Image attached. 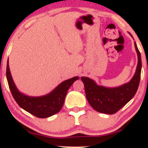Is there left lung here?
I'll list each match as a JSON object with an SVG mask.
<instances>
[{
    "label": "left lung",
    "mask_w": 148,
    "mask_h": 148,
    "mask_svg": "<svg viewBox=\"0 0 148 148\" xmlns=\"http://www.w3.org/2000/svg\"><path fill=\"white\" fill-rule=\"evenodd\" d=\"M138 56L136 72L130 82L117 88H106L98 85L93 79L82 77L85 95L90 105L101 113L112 114L119 111L136 94L139 85L142 69L141 55L134 42Z\"/></svg>",
    "instance_id": "1"
}]
</instances>
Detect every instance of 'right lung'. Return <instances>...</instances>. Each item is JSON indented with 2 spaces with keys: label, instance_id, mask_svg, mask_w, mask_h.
<instances>
[{
  "label": "right lung",
  "instance_id": "1",
  "mask_svg": "<svg viewBox=\"0 0 148 148\" xmlns=\"http://www.w3.org/2000/svg\"><path fill=\"white\" fill-rule=\"evenodd\" d=\"M6 78L14 99L21 108L39 118H46L58 112L64 103L68 90L79 79L78 77L63 81L52 92L38 97L28 96L18 90L12 77L9 60L6 66Z\"/></svg>",
  "mask_w": 148,
  "mask_h": 148
}]
</instances>
